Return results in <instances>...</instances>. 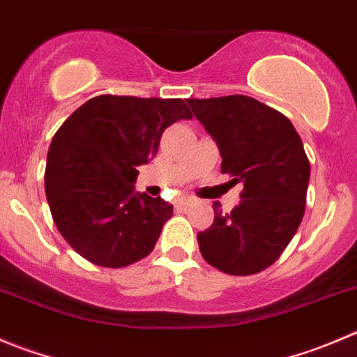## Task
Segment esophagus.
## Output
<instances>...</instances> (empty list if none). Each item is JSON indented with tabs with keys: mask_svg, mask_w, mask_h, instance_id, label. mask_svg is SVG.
Instances as JSON below:
<instances>
[{
	"mask_svg": "<svg viewBox=\"0 0 357 357\" xmlns=\"http://www.w3.org/2000/svg\"><path fill=\"white\" fill-rule=\"evenodd\" d=\"M192 203H195V199L185 198V196H182V198L176 199V206H191Z\"/></svg>",
	"mask_w": 357,
	"mask_h": 357,
	"instance_id": "obj_1",
	"label": "esophagus"
}]
</instances>
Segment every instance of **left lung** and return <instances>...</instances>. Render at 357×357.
I'll use <instances>...</instances> for the list:
<instances>
[{
    "label": "left lung",
    "instance_id": "8db88e82",
    "mask_svg": "<svg viewBox=\"0 0 357 357\" xmlns=\"http://www.w3.org/2000/svg\"><path fill=\"white\" fill-rule=\"evenodd\" d=\"M188 103L219 145L220 172L243 182L231 212L213 203L199 252L224 273H259L282 256L303 219L310 162L300 135L286 115L243 94Z\"/></svg>",
    "mask_w": 357,
    "mask_h": 357
}]
</instances>
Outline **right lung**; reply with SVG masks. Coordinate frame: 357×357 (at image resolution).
Returning a JSON list of instances; mask_svg holds the SVG:
<instances>
[{
    "label": "right lung",
    "instance_id": "1",
    "mask_svg": "<svg viewBox=\"0 0 357 357\" xmlns=\"http://www.w3.org/2000/svg\"><path fill=\"white\" fill-rule=\"evenodd\" d=\"M192 119L181 98L101 94L63 122L47 154L45 195L56 227L89 263L122 268L154 250L173 205L135 192L138 166L162 131Z\"/></svg>",
    "mask_w": 357,
    "mask_h": 357
}]
</instances>
